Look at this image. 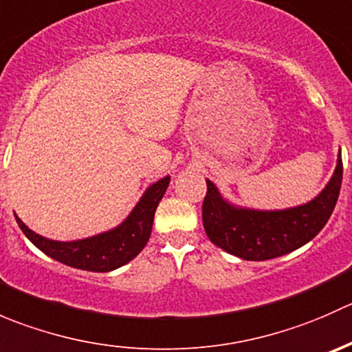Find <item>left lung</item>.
I'll list each match as a JSON object with an SVG mask.
<instances>
[{
	"label": "left lung",
	"mask_w": 352,
	"mask_h": 352,
	"mask_svg": "<svg viewBox=\"0 0 352 352\" xmlns=\"http://www.w3.org/2000/svg\"><path fill=\"white\" fill-rule=\"evenodd\" d=\"M342 182V158L311 201L285 209H255L228 201L214 182L206 179L208 194L202 202V223L216 247L243 261H269L303 247L329 221Z\"/></svg>",
	"instance_id": "1"
}]
</instances>
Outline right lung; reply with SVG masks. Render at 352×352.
<instances>
[{"label": "right lung", "mask_w": 352, "mask_h": 352, "mask_svg": "<svg viewBox=\"0 0 352 352\" xmlns=\"http://www.w3.org/2000/svg\"><path fill=\"white\" fill-rule=\"evenodd\" d=\"M170 184V175L151 184L122 223L107 232L80 240H51L38 235L15 214L28 240L54 261L91 272H110L133 261L144 248L153 228L155 211Z\"/></svg>", "instance_id": "right-lung-1"}]
</instances>
